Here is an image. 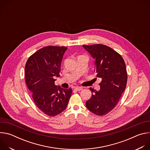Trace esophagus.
<instances>
[{
    "label": "esophagus",
    "mask_w": 150,
    "mask_h": 150,
    "mask_svg": "<svg viewBox=\"0 0 150 150\" xmlns=\"http://www.w3.org/2000/svg\"><path fill=\"white\" fill-rule=\"evenodd\" d=\"M74 90H75V91H81V90H82V88L81 87H75V88H74Z\"/></svg>",
    "instance_id": "1"
}]
</instances>
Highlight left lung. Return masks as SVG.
<instances>
[{"mask_svg": "<svg viewBox=\"0 0 150 150\" xmlns=\"http://www.w3.org/2000/svg\"><path fill=\"white\" fill-rule=\"evenodd\" d=\"M83 47L95 59L97 76L101 79L100 91L90 88L92 96L85 104L93 113L104 116L115 108L125 90L127 81L125 63L119 53L108 46Z\"/></svg>", "mask_w": 150, "mask_h": 150, "instance_id": "obj_1", "label": "left lung"}]
</instances>
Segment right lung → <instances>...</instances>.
<instances>
[{"mask_svg":"<svg viewBox=\"0 0 150 150\" xmlns=\"http://www.w3.org/2000/svg\"><path fill=\"white\" fill-rule=\"evenodd\" d=\"M68 47L49 46L42 47L28 59L25 67L27 87L37 108L53 117L65 110L72 90L57 87L54 76H59L63 56Z\"/></svg>","mask_w":150,"mask_h":150,"instance_id":"obj_1","label":"right lung"}]
</instances>
